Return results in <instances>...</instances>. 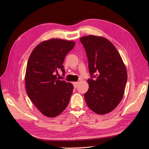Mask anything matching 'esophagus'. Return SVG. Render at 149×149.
I'll return each instance as SVG.
<instances>
[{"label": "esophagus", "mask_w": 149, "mask_h": 149, "mask_svg": "<svg viewBox=\"0 0 149 149\" xmlns=\"http://www.w3.org/2000/svg\"><path fill=\"white\" fill-rule=\"evenodd\" d=\"M73 85H74V86L75 87V88H76V86H77V85L78 84V82H73Z\"/></svg>", "instance_id": "esophagus-1"}]
</instances>
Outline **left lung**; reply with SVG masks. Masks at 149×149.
Masks as SVG:
<instances>
[{"label": "left lung", "mask_w": 149, "mask_h": 149, "mask_svg": "<svg viewBox=\"0 0 149 149\" xmlns=\"http://www.w3.org/2000/svg\"><path fill=\"white\" fill-rule=\"evenodd\" d=\"M80 40L86 52L91 75L88 80L89 88L84 94L86 102L95 113H108L123 99L127 80L126 66L115 46L107 38L89 35ZM93 77L96 79L93 80Z\"/></svg>", "instance_id": "8db88e82"}]
</instances>
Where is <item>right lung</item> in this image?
Listing matches in <instances>:
<instances>
[{"mask_svg": "<svg viewBox=\"0 0 149 149\" xmlns=\"http://www.w3.org/2000/svg\"><path fill=\"white\" fill-rule=\"evenodd\" d=\"M73 41L52 38L39 43L28 59L25 77L26 93L35 106L48 117H56L68 106L74 89L72 83L60 80L65 74L63 63L75 46Z\"/></svg>", "mask_w": 149, "mask_h": 149, "instance_id": "1", "label": "right lung"}]
</instances>
